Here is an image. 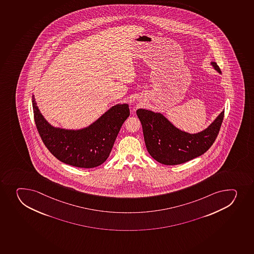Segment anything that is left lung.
I'll return each instance as SVG.
<instances>
[{
  "label": "left lung",
  "mask_w": 254,
  "mask_h": 254,
  "mask_svg": "<svg viewBox=\"0 0 254 254\" xmlns=\"http://www.w3.org/2000/svg\"><path fill=\"white\" fill-rule=\"evenodd\" d=\"M211 64L221 73L215 62ZM136 115L141 121L149 154L160 163L175 166L198 157L210 148L220 130L224 111L205 130L196 134L176 128L161 113L138 109Z\"/></svg>",
  "instance_id": "left-lung-1"
}]
</instances>
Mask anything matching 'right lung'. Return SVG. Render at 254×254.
Masks as SVG:
<instances>
[{
	"mask_svg": "<svg viewBox=\"0 0 254 254\" xmlns=\"http://www.w3.org/2000/svg\"><path fill=\"white\" fill-rule=\"evenodd\" d=\"M38 132L45 146L64 163L80 168L100 166L108 158L118 132L130 115L128 104H117L88 127L66 130L54 127L44 118L32 96Z\"/></svg>",
	"mask_w": 254,
	"mask_h": 254,
	"instance_id": "right-lung-1",
	"label": "right lung"
}]
</instances>
